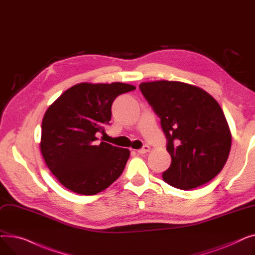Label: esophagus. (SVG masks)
<instances>
[{"instance_id":"obj_1","label":"esophagus","mask_w":255,"mask_h":255,"mask_svg":"<svg viewBox=\"0 0 255 255\" xmlns=\"http://www.w3.org/2000/svg\"><path fill=\"white\" fill-rule=\"evenodd\" d=\"M149 151H150V146L149 145H143L141 149L137 150V153L138 154H145V153H148Z\"/></svg>"}]
</instances>
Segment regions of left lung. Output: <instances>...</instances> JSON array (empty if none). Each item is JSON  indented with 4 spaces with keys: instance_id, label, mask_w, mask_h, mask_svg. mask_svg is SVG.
<instances>
[{
    "instance_id": "left-lung-1",
    "label": "left lung",
    "mask_w": 255,
    "mask_h": 255,
    "mask_svg": "<svg viewBox=\"0 0 255 255\" xmlns=\"http://www.w3.org/2000/svg\"><path fill=\"white\" fill-rule=\"evenodd\" d=\"M142 95L161 121L171 164L163 180L176 188L202 186L222 170L232 133L219 103L196 86L157 80L141 83Z\"/></svg>"
}]
</instances>
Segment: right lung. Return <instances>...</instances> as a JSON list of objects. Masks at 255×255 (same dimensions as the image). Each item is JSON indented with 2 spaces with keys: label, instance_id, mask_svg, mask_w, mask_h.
I'll list each match as a JSON object with an SVG mask.
<instances>
[{
  "label": "right lung",
  "instance_id": "obj_1",
  "mask_svg": "<svg viewBox=\"0 0 255 255\" xmlns=\"http://www.w3.org/2000/svg\"><path fill=\"white\" fill-rule=\"evenodd\" d=\"M136 88L123 83L77 84L53 102L41 126V150L53 176L67 189L97 194L111 186L125 168L128 149L96 141L97 132L112 119V104Z\"/></svg>",
  "mask_w": 255,
  "mask_h": 255
}]
</instances>
